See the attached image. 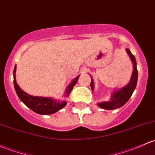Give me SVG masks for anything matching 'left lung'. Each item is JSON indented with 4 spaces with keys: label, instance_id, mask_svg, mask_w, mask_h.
<instances>
[{
    "label": "left lung",
    "instance_id": "8db88e82",
    "mask_svg": "<svg viewBox=\"0 0 155 155\" xmlns=\"http://www.w3.org/2000/svg\"><path fill=\"white\" fill-rule=\"evenodd\" d=\"M126 51H127V54L130 55L131 60H132V63H133V71H132L130 81L128 83V84L119 89L118 91L114 92L113 94H112L111 98H110V101H104V102L98 104V107L104 109V110H114V109L119 108L123 106V105H124L128 101V100L130 99L131 96H132L134 91H135L136 85H137V70L135 57L131 53L130 49L127 48ZM91 87L92 91H93V89H94V84H93V80L92 77Z\"/></svg>",
    "mask_w": 155,
    "mask_h": 155
}]
</instances>
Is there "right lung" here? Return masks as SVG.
<instances>
[{"label":"right lung","mask_w":155,"mask_h":155,"mask_svg":"<svg viewBox=\"0 0 155 155\" xmlns=\"http://www.w3.org/2000/svg\"><path fill=\"white\" fill-rule=\"evenodd\" d=\"M15 73H16V65L15 66L13 74H14V85L17 94L19 97L20 101H23L24 104L26 105L31 110H33L34 112L40 114V115H50V114H53L59 111L66 105L67 102L64 100H55L50 97L33 96L28 95V93L23 91L17 84L16 79H15ZM79 76L80 75H79L76 79H74L71 81V84L68 86L65 90V93H64V96H69L71 91L77 82Z\"/></svg>","instance_id":"right-lung-1"}]
</instances>
